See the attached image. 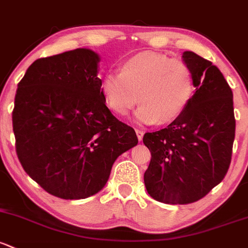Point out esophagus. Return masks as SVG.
<instances>
[{
	"instance_id": "esophagus-1",
	"label": "esophagus",
	"mask_w": 248,
	"mask_h": 248,
	"mask_svg": "<svg viewBox=\"0 0 248 248\" xmlns=\"http://www.w3.org/2000/svg\"><path fill=\"white\" fill-rule=\"evenodd\" d=\"M135 133H137V137L139 140H142V138H144V131L142 129H135Z\"/></svg>"
}]
</instances>
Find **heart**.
<instances>
[{"label":"heart","mask_w":248,"mask_h":248,"mask_svg":"<svg viewBox=\"0 0 248 248\" xmlns=\"http://www.w3.org/2000/svg\"><path fill=\"white\" fill-rule=\"evenodd\" d=\"M107 107L124 116L141 102L135 119L142 124H168L181 115L195 93L194 72L186 62L155 52H141L121 62L119 74L101 80Z\"/></svg>","instance_id":"b5f03b06"}]
</instances>
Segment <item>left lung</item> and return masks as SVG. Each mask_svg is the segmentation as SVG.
Returning <instances> with one entry per match:
<instances>
[{
    "instance_id": "1",
    "label": "left lung",
    "mask_w": 248,
    "mask_h": 248,
    "mask_svg": "<svg viewBox=\"0 0 248 248\" xmlns=\"http://www.w3.org/2000/svg\"><path fill=\"white\" fill-rule=\"evenodd\" d=\"M183 61L194 72L189 106L166 128L146 133L151 161L144 174L152 199L189 204L204 197L227 173L235 138L233 93L212 62L191 51Z\"/></svg>"
}]
</instances>
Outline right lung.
<instances>
[{"label": "right lung", "mask_w": 248, "mask_h": 248, "mask_svg": "<svg viewBox=\"0 0 248 248\" xmlns=\"http://www.w3.org/2000/svg\"><path fill=\"white\" fill-rule=\"evenodd\" d=\"M98 62L88 48L36 59L17 84V158L33 181L59 199L97 194L117 157L138 144L134 129L106 106Z\"/></svg>", "instance_id": "add662e5"}]
</instances>
